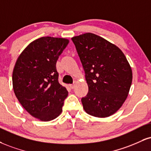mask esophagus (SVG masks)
<instances>
[{"label": "esophagus", "mask_w": 151, "mask_h": 151, "mask_svg": "<svg viewBox=\"0 0 151 151\" xmlns=\"http://www.w3.org/2000/svg\"><path fill=\"white\" fill-rule=\"evenodd\" d=\"M77 81H74V83H72V84H70V88H72V89H73L74 87H75L76 84H77Z\"/></svg>", "instance_id": "34e87169"}]
</instances>
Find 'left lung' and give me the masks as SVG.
I'll use <instances>...</instances> for the list:
<instances>
[{"instance_id": "obj_1", "label": "left lung", "mask_w": 151, "mask_h": 151, "mask_svg": "<svg viewBox=\"0 0 151 151\" xmlns=\"http://www.w3.org/2000/svg\"><path fill=\"white\" fill-rule=\"evenodd\" d=\"M88 86L81 99L86 113L107 117L121 108L132 82V70L123 52L101 36L86 33L72 38Z\"/></svg>"}]
</instances>
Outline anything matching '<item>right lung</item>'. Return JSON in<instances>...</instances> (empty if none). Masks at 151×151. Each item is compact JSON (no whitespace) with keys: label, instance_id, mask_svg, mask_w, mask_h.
Returning <instances> with one entry per match:
<instances>
[{"label":"right lung","instance_id":"add662e5","mask_svg":"<svg viewBox=\"0 0 151 151\" xmlns=\"http://www.w3.org/2000/svg\"><path fill=\"white\" fill-rule=\"evenodd\" d=\"M68 43L63 38H39L16 61L12 72L14 94L23 108L39 120H52L63 111L68 91L58 82L56 63Z\"/></svg>","mask_w":151,"mask_h":151}]
</instances>
